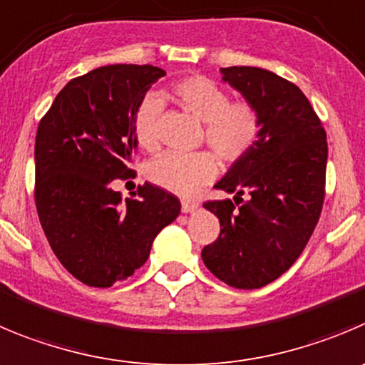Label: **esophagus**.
Returning a JSON list of instances; mask_svg holds the SVG:
<instances>
[{
  "mask_svg": "<svg viewBox=\"0 0 365 365\" xmlns=\"http://www.w3.org/2000/svg\"><path fill=\"white\" fill-rule=\"evenodd\" d=\"M196 209H198V202H194V200H182V212H194Z\"/></svg>",
  "mask_w": 365,
  "mask_h": 365,
  "instance_id": "1",
  "label": "esophagus"
}]
</instances>
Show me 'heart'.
I'll use <instances>...</instances> for the list:
<instances>
[{"label": "heart", "instance_id": "b5f03b06", "mask_svg": "<svg viewBox=\"0 0 365 365\" xmlns=\"http://www.w3.org/2000/svg\"><path fill=\"white\" fill-rule=\"evenodd\" d=\"M171 95L189 113L203 120L205 142L225 163L243 158L259 140L261 115L252 102L230 101L229 93L209 77L192 75L173 84ZM162 101L148 95L133 115V133L138 145L153 149L158 142ZM217 165L210 153L169 151L153 160L148 176L171 192L189 196L216 176Z\"/></svg>", "mask_w": 365, "mask_h": 365}]
</instances>
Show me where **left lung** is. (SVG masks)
<instances>
[{
    "instance_id": "1",
    "label": "left lung",
    "mask_w": 365,
    "mask_h": 365,
    "mask_svg": "<svg viewBox=\"0 0 365 365\" xmlns=\"http://www.w3.org/2000/svg\"><path fill=\"white\" fill-rule=\"evenodd\" d=\"M221 75L257 108L263 128L250 153L214 185L236 194L234 202L203 203L221 232L202 259L220 281L254 290L281 277L312 237L324 203L328 142L294 83L254 66L221 68Z\"/></svg>"
}]
</instances>
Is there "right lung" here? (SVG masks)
<instances>
[{
	"mask_svg": "<svg viewBox=\"0 0 365 365\" xmlns=\"http://www.w3.org/2000/svg\"><path fill=\"white\" fill-rule=\"evenodd\" d=\"M165 71L110 64L71 79L39 122L36 207L53 254L81 282L108 288L148 261L160 230L178 217L175 194L145 182L125 198L111 182L131 175L133 115Z\"/></svg>",
	"mask_w": 365,
	"mask_h": 365,
	"instance_id": "add662e5",
	"label": "right lung"
}]
</instances>
